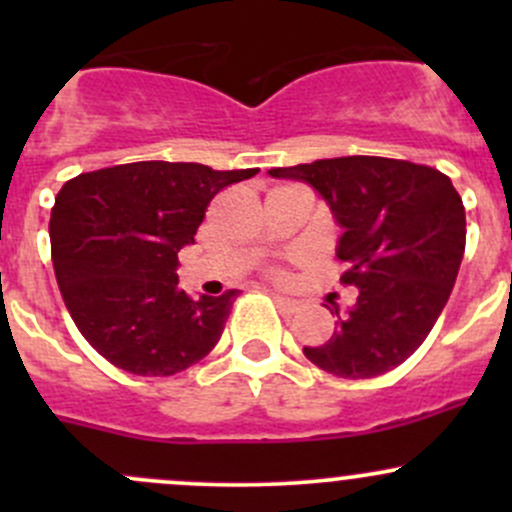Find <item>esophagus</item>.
I'll list each match as a JSON object with an SVG mask.
<instances>
[{
    "label": "esophagus",
    "mask_w": 512,
    "mask_h": 512,
    "mask_svg": "<svg viewBox=\"0 0 512 512\" xmlns=\"http://www.w3.org/2000/svg\"><path fill=\"white\" fill-rule=\"evenodd\" d=\"M272 299H275V304H277V307H280L285 314H292V312H297V309H299V302H297V299H292V297H282V294H272Z\"/></svg>",
    "instance_id": "34e87169"
}]
</instances>
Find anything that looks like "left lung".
<instances>
[{
  "label": "left lung",
  "instance_id": "8db88e82",
  "mask_svg": "<svg viewBox=\"0 0 512 512\" xmlns=\"http://www.w3.org/2000/svg\"><path fill=\"white\" fill-rule=\"evenodd\" d=\"M312 185L342 225L337 257L356 304L329 342L304 356L339 379H374L404 364L428 337L466 252V208L451 178L379 156L324 158L272 168ZM332 312V314H334Z\"/></svg>",
  "mask_w": 512,
  "mask_h": 512
}]
</instances>
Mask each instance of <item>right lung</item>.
<instances>
[{
    "instance_id": "right-lung-1",
    "label": "right lung",
    "mask_w": 512,
    "mask_h": 512,
    "mask_svg": "<svg viewBox=\"0 0 512 512\" xmlns=\"http://www.w3.org/2000/svg\"><path fill=\"white\" fill-rule=\"evenodd\" d=\"M255 173L141 160L66 180L51 208V262L71 319L103 359L173 376L210 354L237 289L185 294L178 252L195 242L210 200Z\"/></svg>"
}]
</instances>
